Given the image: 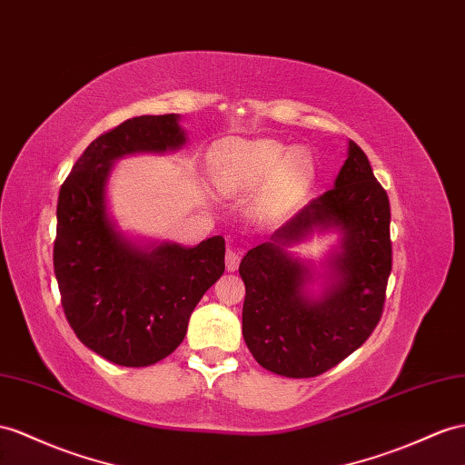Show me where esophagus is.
I'll return each instance as SVG.
<instances>
[{
	"label": "esophagus",
	"instance_id": "34e87169",
	"mask_svg": "<svg viewBox=\"0 0 465 465\" xmlns=\"http://www.w3.org/2000/svg\"><path fill=\"white\" fill-rule=\"evenodd\" d=\"M240 259H242V249L230 247L228 253H225V269L230 272L237 271V267H240Z\"/></svg>",
	"mask_w": 465,
	"mask_h": 465
}]
</instances>
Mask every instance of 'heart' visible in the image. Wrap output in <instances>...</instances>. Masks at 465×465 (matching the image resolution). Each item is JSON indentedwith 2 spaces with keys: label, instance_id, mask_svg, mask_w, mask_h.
I'll return each mask as SVG.
<instances>
[{
  "label": "heart",
  "instance_id": "obj_1",
  "mask_svg": "<svg viewBox=\"0 0 465 465\" xmlns=\"http://www.w3.org/2000/svg\"><path fill=\"white\" fill-rule=\"evenodd\" d=\"M212 176L223 194L249 193L269 183V198L284 200L311 184L314 159L304 147L287 149L271 139H228L212 151Z\"/></svg>",
  "mask_w": 465,
  "mask_h": 465
}]
</instances>
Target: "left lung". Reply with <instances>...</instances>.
Here are the masks:
<instances>
[{"label":"left lung","mask_w":465,"mask_h":465,"mask_svg":"<svg viewBox=\"0 0 465 465\" xmlns=\"http://www.w3.org/2000/svg\"><path fill=\"white\" fill-rule=\"evenodd\" d=\"M389 223L387 193L350 141L334 188L242 259L243 340L261 367L292 379L316 377L371 336L392 263ZM314 231L341 233L320 272L290 252ZM316 280L323 284L320 295L310 292Z\"/></svg>","instance_id":"left-lung-1"}]
</instances>
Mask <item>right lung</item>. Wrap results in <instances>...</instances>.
I'll list each match as a JSON object with an SVG mask.
<instances>
[{
    "label": "right lung",
    "instance_id": "add662e5",
    "mask_svg": "<svg viewBox=\"0 0 465 465\" xmlns=\"http://www.w3.org/2000/svg\"><path fill=\"white\" fill-rule=\"evenodd\" d=\"M184 143L178 114L131 117L90 143L58 194L53 259L66 320L88 350L115 365L147 367L171 355L196 304L223 275L222 235L194 247L139 242L110 216L115 161Z\"/></svg>",
    "mask_w": 465,
    "mask_h": 465
}]
</instances>
